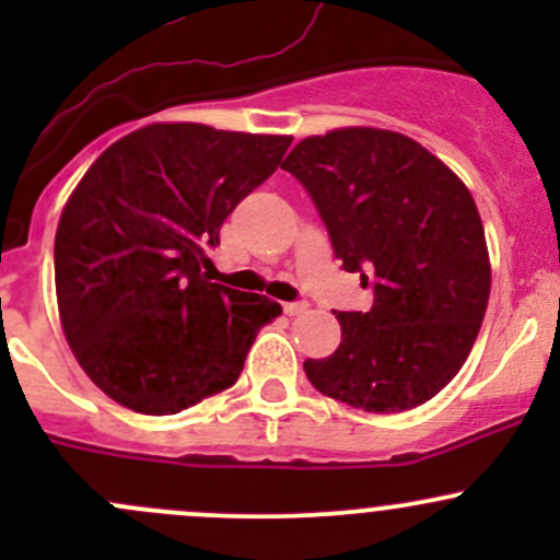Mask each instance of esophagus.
Here are the masks:
<instances>
[{
	"mask_svg": "<svg viewBox=\"0 0 560 560\" xmlns=\"http://www.w3.org/2000/svg\"><path fill=\"white\" fill-rule=\"evenodd\" d=\"M308 308V303L306 301H295V303H284V314H290V316H298V314H303Z\"/></svg>",
	"mask_w": 560,
	"mask_h": 560,
	"instance_id": "1",
	"label": "esophagus"
}]
</instances>
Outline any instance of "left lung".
Masks as SVG:
<instances>
[{"instance_id":"obj_1","label":"left lung","mask_w":560,"mask_h":560,"mask_svg":"<svg viewBox=\"0 0 560 560\" xmlns=\"http://www.w3.org/2000/svg\"><path fill=\"white\" fill-rule=\"evenodd\" d=\"M314 200L336 259L374 290L371 312H336L341 343L303 363L354 409L425 404L466 363L490 298V259L471 191L406 135L374 127L306 138L284 160Z\"/></svg>"}]
</instances>
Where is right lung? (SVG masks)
<instances>
[{"label":"right lung","instance_id":"add662e5","mask_svg":"<svg viewBox=\"0 0 560 560\" xmlns=\"http://www.w3.org/2000/svg\"><path fill=\"white\" fill-rule=\"evenodd\" d=\"M290 143L149 124L89 167L56 230V301L67 343L107 398L162 417L238 382L281 306L211 284L206 246Z\"/></svg>","mask_w":560,"mask_h":560}]
</instances>
